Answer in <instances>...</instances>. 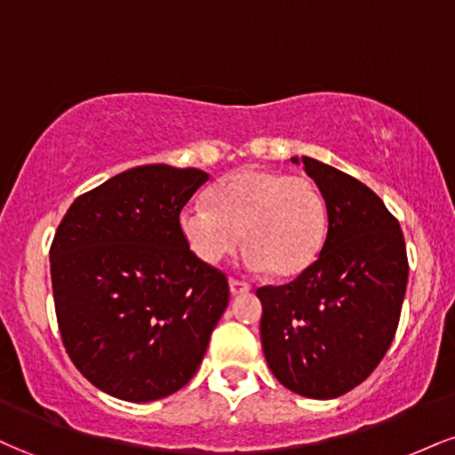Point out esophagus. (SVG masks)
Listing matches in <instances>:
<instances>
[{"label":"esophagus","instance_id":"1","mask_svg":"<svg viewBox=\"0 0 455 455\" xmlns=\"http://www.w3.org/2000/svg\"><path fill=\"white\" fill-rule=\"evenodd\" d=\"M228 286H231V293L233 295H245V293H250V289H252V286H250L248 282H242V280H237V278L228 280Z\"/></svg>","mask_w":455,"mask_h":455}]
</instances>
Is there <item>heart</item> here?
Instances as JSON below:
<instances>
[{
  "mask_svg": "<svg viewBox=\"0 0 455 455\" xmlns=\"http://www.w3.org/2000/svg\"><path fill=\"white\" fill-rule=\"evenodd\" d=\"M210 203H192L180 213L188 248L205 265L233 254L243 237L250 267L295 278L315 265L325 245V196L304 175L243 166L213 186Z\"/></svg>",
  "mask_w": 455,
  "mask_h": 455,
  "instance_id": "1",
  "label": "heart"
}]
</instances>
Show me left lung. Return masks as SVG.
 <instances>
[{"instance_id":"8db88e82","label":"left lung","mask_w":455,"mask_h":455,"mask_svg":"<svg viewBox=\"0 0 455 455\" xmlns=\"http://www.w3.org/2000/svg\"><path fill=\"white\" fill-rule=\"evenodd\" d=\"M327 203V239L312 267L257 291L260 342L274 377L295 394L329 400L372 374L398 329L409 282L400 222L355 177L301 156Z\"/></svg>"}]
</instances>
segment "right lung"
Listing matches in <instances>:
<instances>
[{
  "instance_id": "right-lung-1",
  "label": "right lung",
  "mask_w": 455,
  "mask_h": 455,
  "mask_svg": "<svg viewBox=\"0 0 455 455\" xmlns=\"http://www.w3.org/2000/svg\"><path fill=\"white\" fill-rule=\"evenodd\" d=\"M210 175L145 164L76 198L51 243L57 325L104 394L151 402L195 377L228 280L188 248L180 213Z\"/></svg>"
}]
</instances>
